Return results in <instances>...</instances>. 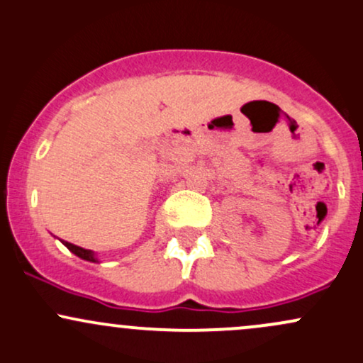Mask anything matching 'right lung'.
I'll return each mask as SVG.
<instances>
[{
    "mask_svg": "<svg viewBox=\"0 0 363 363\" xmlns=\"http://www.w3.org/2000/svg\"><path fill=\"white\" fill-rule=\"evenodd\" d=\"M63 245L67 247L68 250H70V252H73V254H75L77 257H80V259H84V260H89V262H97L96 254H94L92 250H85V248L73 245V243H70V242H65V240H63Z\"/></svg>",
    "mask_w": 363,
    "mask_h": 363,
    "instance_id": "obj_1",
    "label": "right lung"
}]
</instances>
